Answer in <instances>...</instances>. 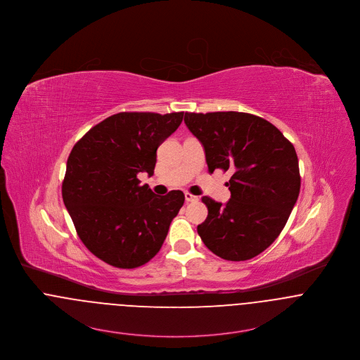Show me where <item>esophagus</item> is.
<instances>
[{"mask_svg":"<svg viewBox=\"0 0 360 360\" xmlns=\"http://www.w3.org/2000/svg\"><path fill=\"white\" fill-rule=\"evenodd\" d=\"M184 196H186V200H187V202H196V200H198V196L193 195V194H190V193H186Z\"/></svg>","mask_w":360,"mask_h":360,"instance_id":"obj_1","label":"esophagus"}]
</instances>
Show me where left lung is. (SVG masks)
<instances>
[{
    "label": "left lung",
    "instance_id": "obj_1",
    "mask_svg": "<svg viewBox=\"0 0 360 360\" xmlns=\"http://www.w3.org/2000/svg\"><path fill=\"white\" fill-rule=\"evenodd\" d=\"M184 122L202 143L209 172H232L226 205L202 198L207 217L196 229L200 239L224 260L256 257L279 236L300 194L293 144L271 122L248 112H186Z\"/></svg>",
    "mask_w": 360,
    "mask_h": 360
}]
</instances>
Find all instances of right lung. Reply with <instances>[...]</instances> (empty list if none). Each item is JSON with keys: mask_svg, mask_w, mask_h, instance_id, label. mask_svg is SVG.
<instances>
[{"mask_svg": "<svg viewBox=\"0 0 360 360\" xmlns=\"http://www.w3.org/2000/svg\"><path fill=\"white\" fill-rule=\"evenodd\" d=\"M183 115L118 112L72 147L62 196L79 239L100 260L131 269L162 248L184 194L174 190L157 196L147 184L140 186L137 174H154L157 150Z\"/></svg>", "mask_w": 360, "mask_h": 360, "instance_id": "obj_1", "label": "right lung"}]
</instances>
